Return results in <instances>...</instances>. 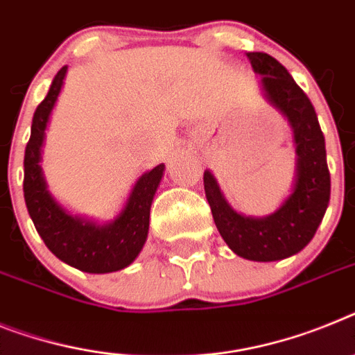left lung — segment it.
Wrapping results in <instances>:
<instances>
[{
    "mask_svg": "<svg viewBox=\"0 0 355 355\" xmlns=\"http://www.w3.org/2000/svg\"><path fill=\"white\" fill-rule=\"evenodd\" d=\"M260 73L267 99L293 124L297 153V175L293 195L276 213L251 218L225 202L209 171L204 189L220 234L238 256L252 261H276L296 254L314 238L330 200V173L324 137L311 99L296 85L287 68L265 52H247Z\"/></svg>",
    "mask_w": 355,
    "mask_h": 355,
    "instance_id": "left-lung-1",
    "label": "left lung"
}]
</instances>
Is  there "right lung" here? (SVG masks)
<instances>
[{
  "label": "right lung",
  "mask_w": 355,
  "mask_h": 355,
  "mask_svg": "<svg viewBox=\"0 0 355 355\" xmlns=\"http://www.w3.org/2000/svg\"><path fill=\"white\" fill-rule=\"evenodd\" d=\"M67 70L68 67H62L58 71L49 94L34 112L31 139L26 142L23 160L25 204L44 245L59 260L85 272H115L132 263L144 245L150 229V207L162 178L164 164H159L137 180L126 207L112 223L97 225L94 222H86L71 216L61 205L55 204L44 186L40 155L44 128L53 103L61 92Z\"/></svg>",
  "instance_id": "add662e5"
}]
</instances>
